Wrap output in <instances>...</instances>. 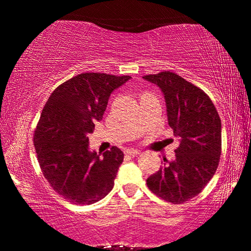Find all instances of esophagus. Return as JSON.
<instances>
[{
    "label": "esophagus",
    "mask_w": 251,
    "mask_h": 251,
    "mask_svg": "<svg viewBox=\"0 0 251 251\" xmlns=\"http://www.w3.org/2000/svg\"><path fill=\"white\" fill-rule=\"evenodd\" d=\"M126 154H128V155H130V156H137L140 154V151L139 150H126Z\"/></svg>",
    "instance_id": "obj_1"
}]
</instances>
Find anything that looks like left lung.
<instances>
[{"label":"left lung","mask_w":251,"mask_h":251,"mask_svg":"<svg viewBox=\"0 0 251 251\" xmlns=\"http://www.w3.org/2000/svg\"><path fill=\"white\" fill-rule=\"evenodd\" d=\"M164 95L168 122L180 140L176 157L147 178L151 192L171 203L197 197L218 168L222 154V123L209 96L176 73L166 71L143 76Z\"/></svg>","instance_id":"left-lung-1"}]
</instances>
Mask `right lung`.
<instances>
[{"instance_id":"add662e5","label":"right lung","mask_w":251,"mask_h":251,"mask_svg":"<svg viewBox=\"0 0 251 251\" xmlns=\"http://www.w3.org/2000/svg\"><path fill=\"white\" fill-rule=\"evenodd\" d=\"M131 76L82 73L54 89L41 113L33 142L42 174L60 197L73 204H91L114 186L123 152L116 146L89 151V133L100 121L109 95Z\"/></svg>"}]
</instances>
